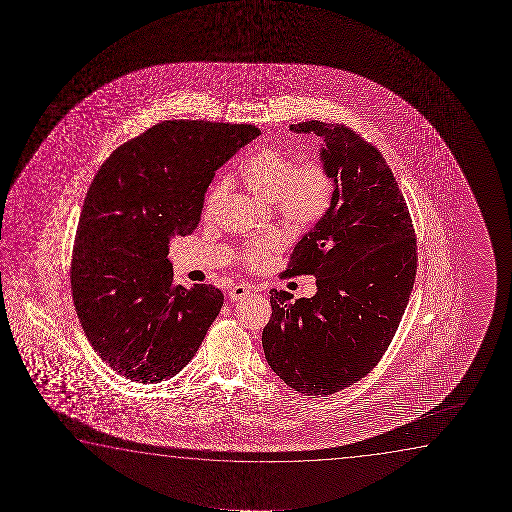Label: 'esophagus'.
Wrapping results in <instances>:
<instances>
[{"label":"esophagus","instance_id":"1","mask_svg":"<svg viewBox=\"0 0 512 512\" xmlns=\"http://www.w3.org/2000/svg\"><path fill=\"white\" fill-rule=\"evenodd\" d=\"M253 288L250 285H246V283H238V285H234V287L229 290V299L231 301H239V299H243L248 294H252Z\"/></svg>","mask_w":512,"mask_h":512}]
</instances>
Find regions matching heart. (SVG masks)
Instances as JSON below:
<instances>
[{
  "label": "heart",
  "mask_w": 512,
  "mask_h": 512,
  "mask_svg": "<svg viewBox=\"0 0 512 512\" xmlns=\"http://www.w3.org/2000/svg\"><path fill=\"white\" fill-rule=\"evenodd\" d=\"M241 176L248 189L264 201L274 203L285 224L295 229H306L318 224L332 206L336 182L329 166L320 159L299 162L294 154L278 147H262L255 150L241 166ZM229 189L227 180H218L206 192L203 201V217L217 215ZM281 248L276 236L248 241L238 259L243 266L260 269Z\"/></svg>",
  "instance_id": "heart-1"
}]
</instances>
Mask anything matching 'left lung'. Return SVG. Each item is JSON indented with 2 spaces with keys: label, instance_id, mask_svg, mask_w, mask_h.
Listing matches in <instances>:
<instances>
[{
  "label": "left lung",
  "instance_id": "left-lung-1",
  "mask_svg": "<svg viewBox=\"0 0 512 512\" xmlns=\"http://www.w3.org/2000/svg\"><path fill=\"white\" fill-rule=\"evenodd\" d=\"M294 133L325 141L336 182L329 213L302 236L283 278L311 274L316 292L271 290L262 332L267 364L295 392L330 395L365 378L392 343L413 292L418 246L406 199L385 157L344 124L308 120Z\"/></svg>",
  "mask_w": 512,
  "mask_h": 512
}]
</instances>
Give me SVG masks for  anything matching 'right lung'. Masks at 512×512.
I'll return each mask as SVG.
<instances>
[{
  "mask_svg": "<svg viewBox=\"0 0 512 512\" xmlns=\"http://www.w3.org/2000/svg\"><path fill=\"white\" fill-rule=\"evenodd\" d=\"M252 124L166 120L115 148L92 180L71 253V295L99 357L136 383L189 364L224 306L213 285L173 283L169 241L201 220L215 171Z\"/></svg>",
  "mask_w": 512,
  "mask_h": 512,
  "instance_id": "obj_1",
  "label": "right lung"
}]
</instances>
